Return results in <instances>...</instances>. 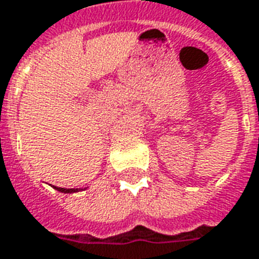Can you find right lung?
<instances>
[{
  "label": "right lung",
  "mask_w": 259,
  "mask_h": 259,
  "mask_svg": "<svg viewBox=\"0 0 259 259\" xmlns=\"http://www.w3.org/2000/svg\"><path fill=\"white\" fill-rule=\"evenodd\" d=\"M55 189L59 190V192H62V193H74V192H79V190L82 189H78V188H75V189H65V188H58V186H54Z\"/></svg>",
  "instance_id": "right-lung-1"
}]
</instances>
